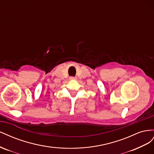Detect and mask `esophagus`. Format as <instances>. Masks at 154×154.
<instances>
[{"mask_svg":"<svg viewBox=\"0 0 154 154\" xmlns=\"http://www.w3.org/2000/svg\"><path fill=\"white\" fill-rule=\"evenodd\" d=\"M70 80H76V78L71 76V77H70Z\"/></svg>","mask_w":154,"mask_h":154,"instance_id":"1","label":"esophagus"}]
</instances>
